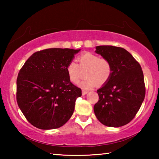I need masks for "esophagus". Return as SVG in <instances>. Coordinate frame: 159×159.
<instances>
[{
	"mask_svg": "<svg viewBox=\"0 0 159 159\" xmlns=\"http://www.w3.org/2000/svg\"><path fill=\"white\" fill-rule=\"evenodd\" d=\"M87 93H88V91L84 90H82V95H85V94H87Z\"/></svg>",
	"mask_w": 159,
	"mask_h": 159,
	"instance_id": "esophagus-1",
	"label": "esophagus"
}]
</instances>
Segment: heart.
Segmentation results:
<instances>
[{
    "label": "heart",
    "mask_w": 159,
    "mask_h": 159,
    "mask_svg": "<svg viewBox=\"0 0 159 159\" xmlns=\"http://www.w3.org/2000/svg\"><path fill=\"white\" fill-rule=\"evenodd\" d=\"M79 64L74 61H69L66 71L70 81L77 84L85 75V78L79 83L83 89H90L98 84L102 86L109 81L112 74L111 61L106 58L92 52H85L77 58Z\"/></svg>",
    "instance_id": "1"
}]
</instances>
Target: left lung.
<instances>
[{"instance_id":"obj_1","label":"left lung","mask_w":159,"mask_h":159,"mask_svg":"<svg viewBox=\"0 0 159 159\" xmlns=\"http://www.w3.org/2000/svg\"><path fill=\"white\" fill-rule=\"evenodd\" d=\"M95 48L96 53L111 61L113 71L109 81L98 90L99 100L94 112L103 125L120 127L133 119L144 101L142 67L124 48L112 45Z\"/></svg>"}]
</instances>
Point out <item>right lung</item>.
Returning <instances> with one entry per match:
<instances>
[{
	"label": "right lung",
	"mask_w": 159,
	"mask_h": 159,
	"mask_svg": "<svg viewBox=\"0 0 159 159\" xmlns=\"http://www.w3.org/2000/svg\"><path fill=\"white\" fill-rule=\"evenodd\" d=\"M80 50L49 48L34 52L17 79V102L26 120L42 130L68 121L81 89L70 81L67 64Z\"/></svg>",
	"instance_id": "obj_1"
}]
</instances>
